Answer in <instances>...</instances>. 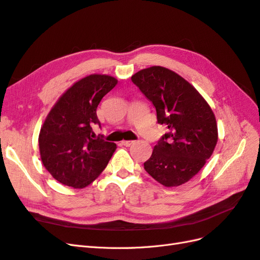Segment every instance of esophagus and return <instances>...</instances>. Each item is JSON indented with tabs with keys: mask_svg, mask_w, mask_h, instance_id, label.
Masks as SVG:
<instances>
[{
	"mask_svg": "<svg viewBox=\"0 0 260 260\" xmlns=\"http://www.w3.org/2000/svg\"><path fill=\"white\" fill-rule=\"evenodd\" d=\"M133 144H134L133 140H123V141H122V145L125 146V147H129V146L133 145Z\"/></svg>",
	"mask_w": 260,
	"mask_h": 260,
	"instance_id": "1",
	"label": "esophagus"
}]
</instances>
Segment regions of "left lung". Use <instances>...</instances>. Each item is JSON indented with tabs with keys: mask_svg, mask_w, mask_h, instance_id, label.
I'll return each instance as SVG.
<instances>
[{
	"mask_svg": "<svg viewBox=\"0 0 260 260\" xmlns=\"http://www.w3.org/2000/svg\"><path fill=\"white\" fill-rule=\"evenodd\" d=\"M132 81L155 107L157 123L169 129L144 163L145 170L165 187L180 186L214 152L218 129L212 108L188 81L164 67L142 69Z\"/></svg>",
	"mask_w": 260,
	"mask_h": 260,
	"instance_id": "8db88e82",
	"label": "left lung"
}]
</instances>
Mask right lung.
<instances>
[{"mask_svg": "<svg viewBox=\"0 0 260 260\" xmlns=\"http://www.w3.org/2000/svg\"><path fill=\"white\" fill-rule=\"evenodd\" d=\"M116 84L110 75H87L67 89L47 114L39 135L41 160L62 185L85 188L110 161L116 145L96 137L93 127L100 126V100Z\"/></svg>", "mask_w": 260, "mask_h": 260, "instance_id": "add662e5", "label": "right lung"}]
</instances>
